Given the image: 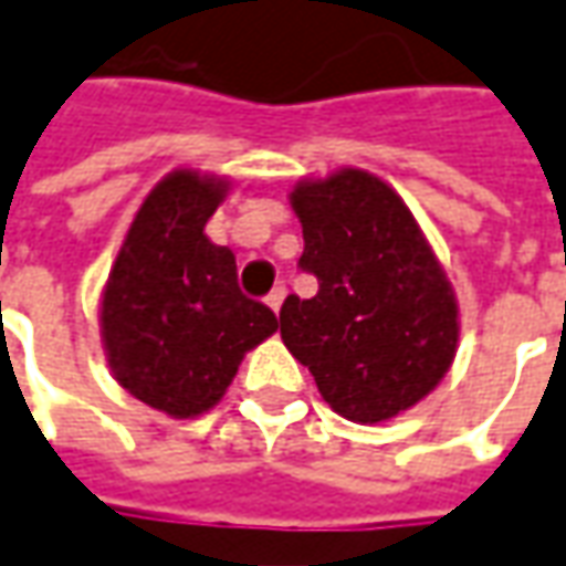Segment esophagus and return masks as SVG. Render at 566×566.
Instances as JSON below:
<instances>
[{
  "mask_svg": "<svg viewBox=\"0 0 566 566\" xmlns=\"http://www.w3.org/2000/svg\"><path fill=\"white\" fill-rule=\"evenodd\" d=\"M283 298H286V286H283V283H280V286H274V290H271V295H268V298H264V302H268V305H271V311H280V305H283Z\"/></svg>",
  "mask_w": 566,
  "mask_h": 566,
  "instance_id": "1",
  "label": "esophagus"
}]
</instances>
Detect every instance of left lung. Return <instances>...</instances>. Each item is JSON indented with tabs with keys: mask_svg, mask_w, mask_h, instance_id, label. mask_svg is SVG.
Listing matches in <instances>:
<instances>
[{
	"mask_svg": "<svg viewBox=\"0 0 566 566\" xmlns=\"http://www.w3.org/2000/svg\"><path fill=\"white\" fill-rule=\"evenodd\" d=\"M317 295H290L280 336L336 415L380 423L446 377L458 305L408 205L367 170L292 189Z\"/></svg>",
	"mask_w": 566,
	"mask_h": 566,
	"instance_id": "obj_1",
	"label": "left lung"
}]
</instances>
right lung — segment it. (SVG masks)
<instances>
[{"instance_id":"right-lung-1","label":"right lung","mask_w":566,"mask_h":566,"mask_svg":"<svg viewBox=\"0 0 566 566\" xmlns=\"http://www.w3.org/2000/svg\"><path fill=\"white\" fill-rule=\"evenodd\" d=\"M227 186L174 170L146 196L102 295V339L115 380L170 417L214 408L242 355L276 329L242 295L237 258L205 237Z\"/></svg>"}]
</instances>
